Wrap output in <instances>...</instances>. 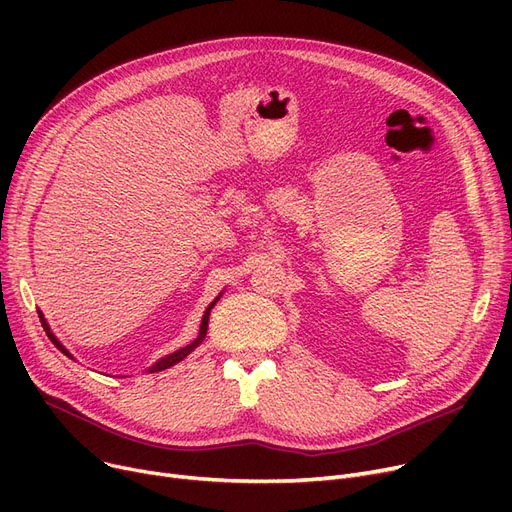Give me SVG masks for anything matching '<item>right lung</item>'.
<instances>
[{"label":"right lung","mask_w":512,"mask_h":512,"mask_svg":"<svg viewBox=\"0 0 512 512\" xmlns=\"http://www.w3.org/2000/svg\"><path fill=\"white\" fill-rule=\"evenodd\" d=\"M220 297H222V294H220ZM218 297V299H220ZM218 299H215V301H218ZM215 301L205 309V313H203V319H201V330H199V338L197 340H193L191 344H188V346H184V348H180V351H176V353H172V355H168V357H164V359H159L153 367H149V373H155V371H161V369H168V367H172V365H176L178 361H182L186 355H191L193 351H195V348L203 342V338H205V334H207V324H209V313H211V309H213V305H215ZM39 317H41V324H43V330L47 332V336H49V340L53 342V344H56L58 348H60V351L62 353H66L68 357H70V353L66 351V348L58 342V338L56 336H53L51 332H49V326H47V321L43 319V315H41V311H39Z\"/></svg>","instance_id":"add662e5"}]
</instances>
